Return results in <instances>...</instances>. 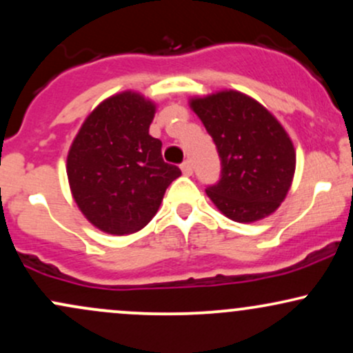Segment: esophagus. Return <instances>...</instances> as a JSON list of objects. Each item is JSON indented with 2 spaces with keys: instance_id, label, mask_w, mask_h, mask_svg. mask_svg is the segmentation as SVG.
I'll return each instance as SVG.
<instances>
[{
  "instance_id": "1",
  "label": "esophagus",
  "mask_w": 353,
  "mask_h": 353,
  "mask_svg": "<svg viewBox=\"0 0 353 353\" xmlns=\"http://www.w3.org/2000/svg\"><path fill=\"white\" fill-rule=\"evenodd\" d=\"M181 169H182V174H184V176H192L194 168H192V163H190V161H184V163L181 164Z\"/></svg>"
}]
</instances>
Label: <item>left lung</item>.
<instances>
[{"mask_svg": "<svg viewBox=\"0 0 353 353\" xmlns=\"http://www.w3.org/2000/svg\"><path fill=\"white\" fill-rule=\"evenodd\" d=\"M189 106L221 157V181L205 189L214 205L242 224L275 212L295 172V149L282 124L259 101L234 89L190 98Z\"/></svg>", "mask_w": 353, "mask_h": 353, "instance_id": "8db88e82", "label": "left lung"}]
</instances>
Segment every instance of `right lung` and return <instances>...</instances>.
<instances>
[{"label": "right lung", "instance_id": "right-lung-1", "mask_svg": "<svg viewBox=\"0 0 353 353\" xmlns=\"http://www.w3.org/2000/svg\"><path fill=\"white\" fill-rule=\"evenodd\" d=\"M154 114L151 99L123 91L92 109L72 141L66 163L72 199L103 232L128 236L148 225L181 176L149 134Z\"/></svg>", "mask_w": 353, "mask_h": 353}]
</instances>
